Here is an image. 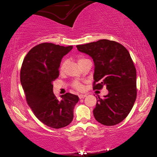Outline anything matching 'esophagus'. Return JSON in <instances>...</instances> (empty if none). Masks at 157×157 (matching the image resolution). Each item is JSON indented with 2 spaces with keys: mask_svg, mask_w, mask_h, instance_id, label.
Instances as JSON below:
<instances>
[{
  "mask_svg": "<svg viewBox=\"0 0 157 157\" xmlns=\"http://www.w3.org/2000/svg\"><path fill=\"white\" fill-rule=\"evenodd\" d=\"M78 97L79 98H84L85 97H86V94H79Z\"/></svg>",
  "mask_w": 157,
  "mask_h": 157,
  "instance_id": "obj_1",
  "label": "esophagus"
}]
</instances>
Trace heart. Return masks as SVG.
Masks as SVG:
<instances>
[{"label":"heart","mask_w":157,"mask_h":157,"mask_svg":"<svg viewBox=\"0 0 157 157\" xmlns=\"http://www.w3.org/2000/svg\"><path fill=\"white\" fill-rule=\"evenodd\" d=\"M85 60H86V59H84V58H80V59H78V63H80L81 62H82L83 61H85ZM64 66H65V62H63V63H61V66H60V71H63V68H64ZM74 87L75 88V89H78V90H82L83 89V85L81 84V83L78 82V81H76V82H74Z\"/></svg>","instance_id":"b5f03b06"}]
</instances>
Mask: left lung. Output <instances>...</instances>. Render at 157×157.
Returning a JSON list of instances; mask_svg holds the SVG:
<instances>
[{
	"label": "left lung",
	"mask_w": 157,
	"mask_h": 157,
	"mask_svg": "<svg viewBox=\"0 0 157 157\" xmlns=\"http://www.w3.org/2000/svg\"><path fill=\"white\" fill-rule=\"evenodd\" d=\"M76 47L94 62V89L105 86L109 91L103 98L98 96L93 111L96 120L106 126L120 123L136 98V71L129 52L121 44L107 39Z\"/></svg>",
	"instance_id": "left-lung-1"
}]
</instances>
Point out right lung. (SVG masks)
Returning a JSON list of instances; mask_svg holds the SVG:
<instances>
[{
  "label": "right lung",
  "instance_id": "1",
  "mask_svg": "<svg viewBox=\"0 0 157 157\" xmlns=\"http://www.w3.org/2000/svg\"><path fill=\"white\" fill-rule=\"evenodd\" d=\"M72 48V46L44 43L31 48L23 61L21 83L28 104L36 117L51 128L68 126L79 100L78 96L70 93L61 95L59 100L53 92L61 60Z\"/></svg>",
  "mask_w": 157,
  "mask_h": 157
}]
</instances>
